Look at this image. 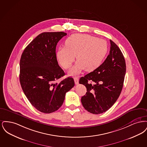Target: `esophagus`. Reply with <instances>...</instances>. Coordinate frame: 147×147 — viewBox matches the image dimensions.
<instances>
[{
	"mask_svg": "<svg viewBox=\"0 0 147 147\" xmlns=\"http://www.w3.org/2000/svg\"><path fill=\"white\" fill-rule=\"evenodd\" d=\"M74 82H75V84H76V85L79 84V79H78V77H75V78H74Z\"/></svg>",
	"mask_w": 147,
	"mask_h": 147,
	"instance_id": "obj_1",
	"label": "esophagus"
}]
</instances>
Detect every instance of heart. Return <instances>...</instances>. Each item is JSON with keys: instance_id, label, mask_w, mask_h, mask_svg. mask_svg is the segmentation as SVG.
Here are the masks:
<instances>
[{"instance_id": "b5f03b06", "label": "heart", "mask_w": 147, "mask_h": 147, "mask_svg": "<svg viewBox=\"0 0 147 147\" xmlns=\"http://www.w3.org/2000/svg\"><path fill=\"white\" fill-rule=\"evenodd\" d=\"M108 52L106 41L90 35L74 34L65 42V47H60L57 52L59 62L63 68H69L76 59V64L70 69L72 75L79 74L84 69L95 70L100 66Z\"/></svg>"}]
</instances>
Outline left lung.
Segmentation results:
<instances>
[{"label":"left lung","instance_id":"8db88e82","mask_svg":"<svg viewBox=\"0 0 147 147\" xmlns=\"http://www.w3.org/2000/svg\"><path fill=\"white\" fill-rule=\"evenodd\" d=\"M110 41V53L105 61L79 80V84L85 85L87 90L82 97V104L85 110L93 114L104 113L111 107L119 98L123 85L125 59L117 45Z\"/></svg>","mask_w":147,"mask_h":147}]
</instances>
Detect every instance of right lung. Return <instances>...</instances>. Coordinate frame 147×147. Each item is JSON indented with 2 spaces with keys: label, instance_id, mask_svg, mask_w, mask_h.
<instances>
[{
  "label": "right lung",
  "instance_id": "right-lung-1",
  "mask_svg": "<svg viewBox=\"0 0 147 147\" xmlns=\"http://www.w3.org/2000/svg\"><path fill=\"white\" fill-rule=\"evenodd\" d=\"M64 32H43L24 50L20 61V82L28 101L40 112L50 113L63 104L67 92L74 86L73 78L57 83L65 75L57 60L56 46Z\"/></svg>",
  "mask_w": 147,
  "mask_h": 147
}]
</instances>
